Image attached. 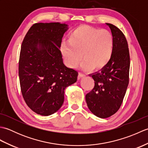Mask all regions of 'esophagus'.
<instances>
[{"label": "esophagus", "instance_id": "1", "mask_svg": "<svg viewBox=\"0 0 148 148\" xmlns=\"http://www.w3.org/2000/svg\"><path fill=\"white\" fill-rule=\"evenodd\" d=\"M84 76H85V74L81 73V72H79V74H78V79H81V77H83Z\"/></svg>", "mask_w": 148, "mask_h": 148}]
</instances>
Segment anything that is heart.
Instances as JSON below:
<instances>
[{
  "instance_id": "b5f03b06",
  "label": "heart",
  "mask_w": 148,
  "mask_h": 148,
  "mask_svg": "<svg viewBox=\"0 0 148 148\" xmlns=\"http://www.w3.org/2000/svg\"><path fill=\"white\" fill-rule=\"evenodd\" d=\"M114 45V37L108 30L80 25L69 34L68 40L62 43L60 50L69 67H76L82 57L81 68L84 70H100L111 60Z\"/></svg>"
}]
</instances>
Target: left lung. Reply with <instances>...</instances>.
<instances>
[{"mask_svg": "<svg viewBox=\"0 0 148 148\" xmlns=\"http://www.w3.org/2000/svg\"><path fill=\"white\" fill-rule=\"evenodd\" d=\"M114 37L111 60L104 68L91 74L95 86L86 95L90 111L96 116L107 118L118 111L129 82L130 54L127 40L118 27L106 23Z\"/></svg>", "mask_w": 148, "mask_h": 148, "instance_id": "1", "label": "left lung"}]
</instances>
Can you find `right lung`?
Here are the masks:
<instances>
[{
    "label": "right lung",
    "mask_w": 148,
    "mask_h": 148,
    "mask_svg": "<svg viewBox=\"0 0 148 148\" xmlns=\"http://www.w3.org/2000/svg\"><path fill=\"white\" fill-rule=\"evenodd\" d=\"M65 23H38L30 27L22 42L18 74L27 105L42 116L56 112L64 101L66 87L76 82L78 72L63 62L60 50Z\"/></svg>",
    "instance_id": "right-lung-1"
}]
</instances>
